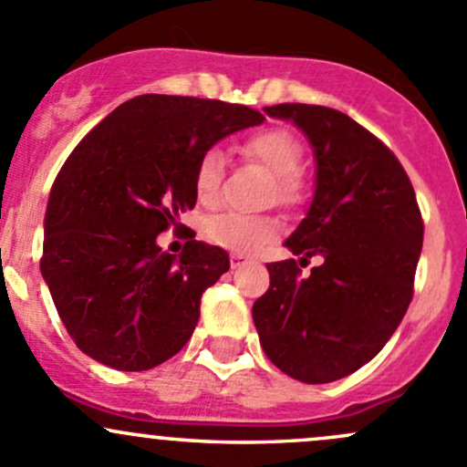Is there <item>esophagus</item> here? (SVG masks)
Masks as SVG:
<instances>
[{"label": "esophagus", "mask_w": 467, "mask_h": 467, "mask_svg": "<svg viewBox=\"0 0 467 467\" xmlns=\"http://www.w3.org/2000/svg\"><path fill=\"white\" fill-rule=\"evenodd\" d=\"M247 258L244 256H240V254H232V269H240V267H244L247 265Z\"/></svg>", "instance_id": "esophagus-1"}]
</instances>
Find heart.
<instances>
[{
  "mask_svg": "<svg viewBox=\"0 0 467 467\" xmlns=\"http://www.w3.org/2000/svg\"><path fill=\"white\" fill-rule=\"evenodd\" d=\"M249 161L261 163L272 172L269 198H276L281 204H295L301 198V161L304 150L292 132L283 128H267L249 134L240 146ZM224 157L223 152L211 148L200 157L195 166L193 189L200 204L215 206L223 198ZM278 234V223L265 215L223 213L206 223L204 235L211 243L227 247L238 254H254L267 244Z\"/></svg>",
  "mask_w": 467,
  "mask_h": 467,
  "instance_id": "1",
  "label": "heart"
}]
</instances>
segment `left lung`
I'll return each instance as SVG.
<instances>
[{"mask_svg":"<svg viewBox=\"0 0 467 467\" xmlns=\"http://www.w3.org/2000/svg\"><path fill=\"white\" fill-rule=\"evenodd\" d=\"M317 160L315 198L285 247L319 255L300 276L295 258L269 263V290L252 307L274 367L306 384L350 376L396 333L413 296L422 218L398 157L348 114L324 105L281 103Z\"/></svg>","mask_w":467,"mask_h":467,"instance_id":"left-lung-1","label":"left lung"}]
</instances>
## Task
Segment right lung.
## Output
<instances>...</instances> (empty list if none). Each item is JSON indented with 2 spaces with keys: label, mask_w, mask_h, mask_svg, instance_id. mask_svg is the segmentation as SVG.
Here are the masks:
<instances>
[{
  "label": "right lung",
  "mask_w": 467,
  "mask_h": 467,
  "mask_svg": "<svg viewBox=\"0 0 467 467\" xmlns=\"http://www.w3.org/2000/svg\"><path fill=\"white\" fill-rule=\"evenodd\" d=\"M247 105L143 94L119 105L67 157L51 186L40 269L67 333L119 371H148L184 348L200 299L229 269L224 249L157 235L195 206L200 157L261 126Z\"/></svg>",
  "instance_id": "1"
}]
</instances>
